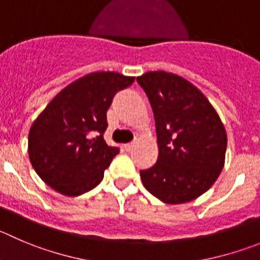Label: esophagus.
Listing matches in <instances>:
<instances>
[{"label": "esophagus", "instance_id": "obj_1", "mask_svg": "<svg viewBox=\"0 0 260 260\" xmlns=\"http://www.w3.org/2000/svg\"><path fill=\"white\" fill-rule=\"evenodd\" d=\"M133 146H135V144H133V142H131V144H127V145H124V150L125 151H132L133 150Z\"/></svg>", "mask_w": 260, "mask_h": 260}]
</instances>
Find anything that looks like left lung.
Instances as JSON below:
<instances>
[{
  "label": "left lung",
  "mask_w": 260,
  "mask_h": 260,
  "mask_svg": "<svg viewBox=\"0 0 260 260\" xmlns=\"http://www.w3.org/2000/svg\"><path fill=\"white\" fill-rule=\"evenodd\" d=\"M150 101L159 156L140 171L150 193L167 204H182L207 192L224 166L227 135L217 111L193 84L167 72L137 78Z\"/></svg>",
  "instance_id": "left-lung-1"
}]
</instances>
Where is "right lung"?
<instances>
[{"label": "right lung", "instance_id": "right-lung-1", "mask_svg": "<svg viewBox=\"0 0 260 260\" xmlns=\"http://www.w3.org/2000/svg\"><path fill=\"white\" fill-rule=\"evenodd\" d=\"M133 82L135 77L119 73H91L59 92L36 119L29 131V159L50 187L79 196L103 181L119 152L104 140L106 111L116 92Z\"/></svg>", "mask_w": 260, "mask_h": 260}]
</instances>
